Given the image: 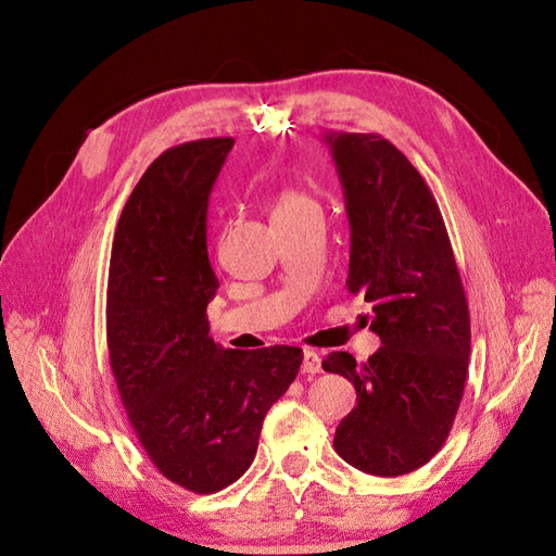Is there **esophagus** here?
Masks as SVG:
<instances>
[{
    "mask_svg": "<svg viewBox=\"0 0 556 556\" xmlns=\"http://www.w3.org/2000/svg\"><path fill=\"white\" fill-rule=\"evenodd\" d=\"M301 368H304V374H319L323 371V359H319L315 350H304V364H301Z\"/></svg>",
    "mask_w": 556,
    "mask_h": 556,
    "instance_id": "34e87169",
    "label": "esophagus"
}]
</instances>
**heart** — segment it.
Here are the masks:
<instances>
[{
    "label": "heart",
    "instance_id": "b5f03b06",
    "mask_svg": "<svg viewBox=\"0 0 556 556\" xmlns=\"http://www.w3.org/2000/svg\"><path fill=\"white\" fill-rule=\"evenodd\" d=\"M308 211H317V204L313 197H308L306 192H299V190H282L274 204L271 217L274 220H280V217H296V215L308 213Z\"/></svg>",
    "mask_w": 556,
    "mask_h": 556
}]
</instances>
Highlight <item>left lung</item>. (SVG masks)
<instances>
[{
  "instance_id": "1",
  "label": "left lung",
  "mask_w": 556,
  "mask_h": 556,
  "mask_svg": "<svg viewBox=\"0 0 556 556\" xmlns=\"http://www.w3.org/2000/svg\"><path fill=\"white\" fill-rule=\"evenodd\" d=\"M350 220L348 292L374 306L380 348L323 362L357 390L333 447L364 473L406 476L447 441L470 355L464 285L439 204L425 178L378 134L325 137Z\"/></svg>"
}]
</instances>
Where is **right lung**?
Instances as JSON below:
<instances>
[{"label": "right lung", "mask_w": 556, "mask_h": 556, "mask_svg": "<svg viewBox=\"0 0 556 556\" xmlns=\"http://www.w3.org/2000/svg\"><path fill=\"white\" fill-rule=\"evenodd\" d=\"M233 139L174 146L148 166L115 227L106 341L129 422L160 473L213 494L255 459L268 408L304 352L225 350L206 306L220 282L208 262L206 213Z\"/></svg>", "instance_id": "obj_1"}]
</instances>
